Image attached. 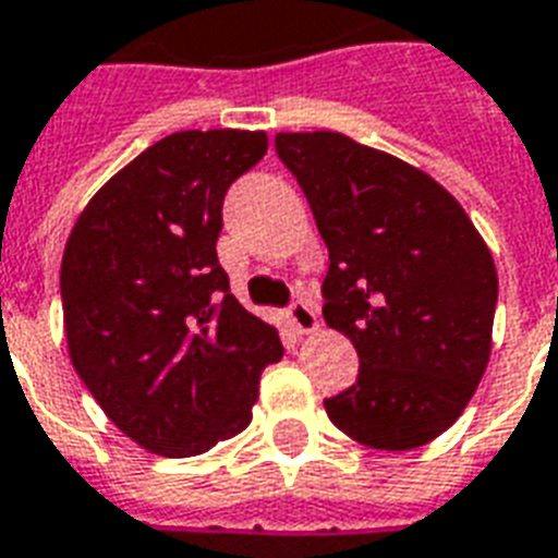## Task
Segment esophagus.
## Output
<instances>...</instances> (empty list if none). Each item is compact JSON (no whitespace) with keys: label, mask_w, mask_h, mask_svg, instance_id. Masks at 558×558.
<instances>
[{"label":"esophagus","mask_w":558,"mask_h":558,"mask_svg":"<svg viewBox=\"0 0 558 558\" xmlns=\"http://www.w3.org/2000/svg\"><path fill=\"white\" fill-rule=\"evenodd\" d=\"M288 319H291V326L296 335H311V331H317V314L308 308V302H293L291 308H288Z\"/></svg>","instance_id":"esophagus-1"}]
</instances>
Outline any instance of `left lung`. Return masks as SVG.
Masks as SVG:
<instances>
[{"mask_svg":"<svg viewBox=\"0 0 558 558\" xmlns=\"http://www.w3.org/2000/svg\"><path fill=\"white\" fill-rule=\"evenodd\" d=\"M276 154L328 247V328L352 340L357 381L326 413L355 442L410 451L454 425L492 355L498 270L434 177L338 131L279 133Z\"/></svg>","mask_w":558,"mask_h":558,"instance_id":"1","label":"left lung"}]
</instances>
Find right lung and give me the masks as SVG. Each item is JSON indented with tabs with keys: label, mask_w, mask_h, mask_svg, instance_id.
I'll use <instances>...</instances> for the list:
<instances>
[{
	"label": "right lung",
	"mask_w": 558,
	"mask_h": 558,
	"mask_svg": "<svg viewBox=\"0 0 558 558\" xmlns=\"http://www.w3.org/2000/svg\"><path fill=\"white\" fill-rule=\"evenodd\" d=\"M267 154L265 131H180L113 174L69 232V357L124 436L194 457L241 434L279 335L230 293L220 203Z\"/></svg>",
	"instance_id": "right-lung-1"
}]
</instances>
